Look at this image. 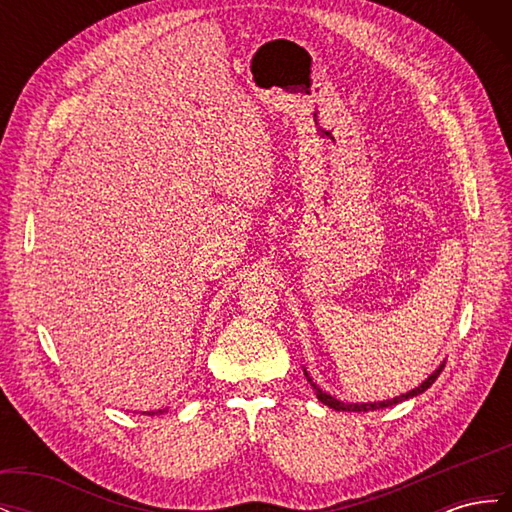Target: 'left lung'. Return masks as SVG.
Wrapping results in <instances>:
<instances>
[{"instance_id":"obj_1","label":"left lung","mask_w":512,"mask_h":512,"mask_svg":"<svg viewBox=\"0 0 512 512\" xmlns=\"http://www.w3.org/2000/svg\"><path fill=\"white\" fill-rule=\"evenodd\" d=\"M444 369V363L433 371V374L425 380V382H421L416 386V389H412V391H408L406 395H399V397H393V399H386V401H369V404H346V401H339V399H335L333 395H329V393H324L320 386L309 378V374H307V369H303L305 371V378H307V382L312 384V389L316 391V397L322 401L324 406H329V408H333V410H337V412H369V410H380V408H389V406H395V404H401V401H406V399H412V397H416V395H421V393H425L429 386L438 380V376H440V371Z\"/></svg>"}]
</instances>
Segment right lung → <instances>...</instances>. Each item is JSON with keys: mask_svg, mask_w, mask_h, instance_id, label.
I'll return each instance as SVG.
<instances>
[{"mask_svg": "<svg viewBox=\"0 0 512 512\" xmlns=\"http://www.w3.org/2000/svg\"><path fill=\"white\" fill-rule=\"evenodd\" d=\"M164 412H168V408L166 410H153V412H147L149 416H153V414H164ZM145 414V412H143Z\"/></svg>", "mask_w": 512, "mask_h": 512, "instance_id": "right-lung-1", "label": "right lung"}]
</instances>
